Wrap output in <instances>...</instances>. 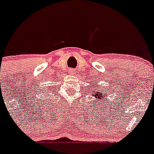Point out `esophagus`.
Listing matches in <instances>:
<instances>
[{
    "label": "esophagus",
    "instance_id": "esophagus-1",
    "mask_svg": "<svg viewBox=\"0 0 154 154\" xmlns=\"http://www.w3.org/2000/svg\"><path fill=\"white\" fill-rule=\"evenodd\" d=\"M69 74H71V75H73L75 73V70L74 69H70V70H69Z\"/></svg>",
    "mask_w": 154,
    "mask_h": 154
}]
</instances>
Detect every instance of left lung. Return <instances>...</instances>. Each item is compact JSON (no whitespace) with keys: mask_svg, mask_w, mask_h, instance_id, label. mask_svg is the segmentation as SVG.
<instances>
[{"mask_svg":"<svg viewBox=\"0 0 154 154\" xmlns=\"http://www.w3.org/2000/svg\"><path fill=\"white\" fill-rule=\"evenodd\" d=\"M95 94L96 95V97L101 98V99H102V96H100V93H99V92H95ZM96 95H95V96H96Z\"/></svg>","mask_w":154,"mask_h":154,"instance_id":"left-lung-1","label":"left lung"}]
</instances>
